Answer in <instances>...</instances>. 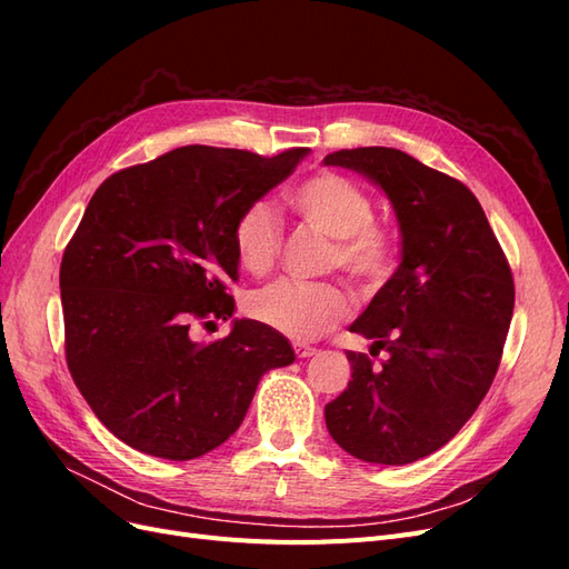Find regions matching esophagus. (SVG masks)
Segmentation results:
<instances>
[{
  "instance_id": "obj_1",
  "label": "esophagus",
  "mask_w": 569,
  "mask_h": 569,
  "mask_svg": "<svg viewBox=\"0 0 569 569\" xmlns=\"http://www.w3.org/2000/svg\"><path fill=\"white\" fill-rule=\"evenodd\" d=\"M295 353H297V358H311V356L316 353V349L308 347V343L297 341V343H295Z\"/></svg>"
}]
</instances>
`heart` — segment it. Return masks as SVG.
<instances>
[{
	"label": "heart",
	"instance_id": "b5f03b06",
	"mask_svg": "<svg viewBox=\"0 0 569 569\" xmlns=\"http://www.w3.org/2000/svg\"><path fill=\"white\" fill-rule=\"evenodd\" d=\"M287 203L308 228L335 239L332 268H341L363 291L382 287L396 258V234L372 218L375 203L363 187L335 170H320L291 187ZM232 249L239 266L256 278L278 266L282 230L268 203L253 201L237 213ZM349 311V295L339 284L274 282L249 297V316L291 339L332 330Z\"/></svg>",
	"mask_w": 569,
	"mask_h": 569
}]
</instances>
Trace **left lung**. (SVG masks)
Here are the masks:
<instances>
[{
	"instance_id": "left-lung-1",
	"label": "left lung",
	"mask_w": 569,
	"mask_h": 569,
	"mask_svg": "<svg viewBox=\"0 0 569 569\" xmlns=\"http://www.w3.org/2000/svg\"><path fill=\"white\" fill-rule=\"evenodd\" d=\"M385 189L401 228V263L349 330L351 382L325 406L332 439L358 460L406 465L439 451L485 399L515 306L506 253L460 180L389 147L327 153Z\"/></svg>"
}]
</instances>
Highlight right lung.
<instances>
[{"mask_svg":"<svg viewBox=\"0 0 569 569\" xmlns=\"http://www.w3.org/2000/svg\"><path fill=\"white\" fill-rule=\"evenodd\" d=\"M306 153L189 144L118 170L90 199L59 272L66 363L132 449L166 460L213 451L242 425L263 372L295 363L291 343L256 320L211 343L189 327L232 318L234 218Z\"/></svg>","mask_w":569,"mask_h":569,"instance_id":"add662e5","label":"right lung"}]
</instances>
